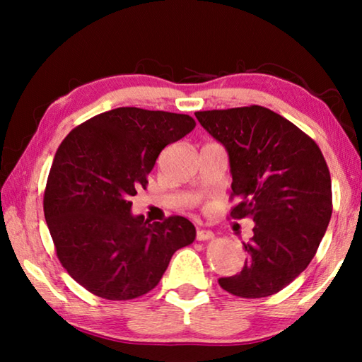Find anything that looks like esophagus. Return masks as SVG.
Instances as JSON below:
<instances>
[{
  "instance_id": "esophagus-1",
  "label": "esophagus",
  "mask_w": 362,
  "mask_h": 362,
  "mask_svg": "<svg viewBox=\"0 0 362 362\" xmlns=\"http://www.w3.org/2000/svg\"><path fill=\"white\" fill-rule=\"evenodd\" d=\"M211 238H214V233L211 230L198 228V231H196V240L198 241H206V240H211Z\"/></svg>"
}]
</instances>
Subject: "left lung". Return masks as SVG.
Here are the masks:
<instances>
[{"label":"left lung","instance_id":"1","mask_svg":"<svg viewBox=\"0 0 362 362\" xmlns=\"http://www.w3.org/2000/svg\"><path fill=\"white\" fill-rule=\"evenodd\" d=\"M230 156L233 218L250 217L254 236L243 243V269L220 278L243 298L273 296L313 260L332 216L330 174L320 146L289 119L250 105L196 112Z\"/></svg>","mask_w":362,"mask_h":362}]
</instances>
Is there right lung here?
Wrapping results in <instances>:
<instances>
[{"label": "right lung", "instance_id": "right-lung-1", "mask_svg": "<svg viewBox=\"0 0 362 362\" xmlns=\"http://www.w3.org/2000/svg\"><path fill=\"white\" fill-rule=\"evenodd\" d=\"M188 115L121 107L75 127L59 145L45 189V217L57 259L86 291L132 300L155 289L194 225L173 216H132L164 146L194 129Z\"/></svg>", "mask_w": 362, "mask_h": 362}]
</instances>
